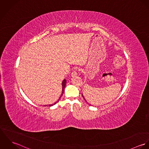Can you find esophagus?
Segmentation results:
<instances>
[{
	"instance_id": "obj_1",
	"label": "esophagus",
	"mask_w": 149,
	"mask_h": 149,
	"mask_svg": "<svg viewBox=\"0 0 149 149\" xmlns=\"http://www.w3.org/2000/svg\"><path fill=\"white\" fill-rule=\"evenodd\" d=\"M78 74L77 70H74L72 73V77H76Z\"/></svg>"
}]
</instances>
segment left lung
Segmentation results:
<instances>
[{
    "label": "left lung",
    "mask_w": 149,
    "mask_h": 149,
    "mask_svg": "<svg viewBox=\"0 0 149 149\" xmlns=\"http://www.w3.org/2000/svg\"><path fill=\"white\" fill-rule=\"evenodd\" d=\"M82 96H83V98H84V100H85V102H86V103H88V102H86V100H85V98H84V96H83V94H82Z\"/></svg>",
    "instance_id": "left-lung-1"
}]
</instances>
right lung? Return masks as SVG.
<instances>
[{"mask_svg":"<svg viewBox=\"0 0 149 149\" xmlns=\"http://www.w3.org/2000/svg\"><path fill=\"white\" fill-rule=\"evenodd\" d=\"M66 80H65V79H64V80H63V83H62V86H63V89H62V93H61V95L60 96V97L59 99H58V100H57V102H56V103H54V104H49V106H53V105L56 104V103H57V102H58V101L60 100V98L61 97V96H63V93H64V89H65V85H66ZM47 106V105H45V106Z\"/></svg>","mask_w":149,"mask_h":149,"instance_id":"1","label":"right lung"}]
</instances>
